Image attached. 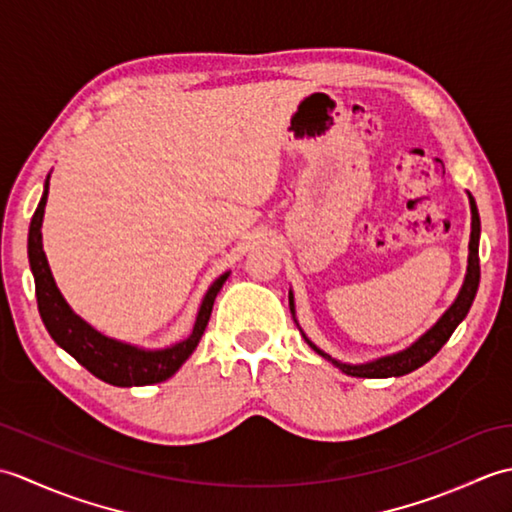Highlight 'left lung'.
Here are the masks:
<instances>
[{"instance_id":"obj_1","label":"left lung","mask_w":512,"mask_h":512,"mask_svg":"<svg viewBox=\"0 0 512 512\" xmlns=\"http://www.w3.org/2000/svg\"><path fill=\"white\" fill-rule=\"evenodd\" d=\"M469 202H471V242H469V264H466V275H464V284L458 292V297L449 306V310L442 314L438 323L433 325L431 330L424 332L416 343H411L407 350L389 354V356H380L376 361H369L363 365H347L336 361L330 354H325L319 350L306 334L303 339L312 347L314 352L323 356L325 361H330L334 367H339L343 374L347 376H356V378H391V376H405L413 369L422 367L427 361H431L433 356L440 352V347L451 339V334L455 328L462 323V319L469 314L473 299L477 295V286H480V213H477V204L473 200V195L469 193ZM290 299V312L292 319H295V297H292V290L288 292ZM297 323V319H295Z\"/></svg>"}]
</instances>
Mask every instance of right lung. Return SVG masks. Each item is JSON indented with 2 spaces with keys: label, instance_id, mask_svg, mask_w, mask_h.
I'll list each match as a JSON object with an SVG mask.
<instances>
[{
  "label": "right lung",
  "instance_id": "right-lung-1",
  "mask_svg": "<svg viewBox=\"0 0 512 512\" xmlns=\"http://www.w3.org/2000/svg\"><path fill=\"white\" fill-rule=\"evenodd\" d=\"M48 189L50 173L46 178V184H43V195L37 211L30 220L28 259L32 277H35V295L41 321L46 325V330L50 332L54 343L63 347L70 356H74L76 361L96 378H101L105 383L116 387L154 385L171 378L182 367V363L193 354L195 347H198L206 330V323L211 319L217 292H220L224 281L231 273L217 277L211 288L206 290L198 317H195L193 323V330L184 341L165 347V350H143V347L110 339V336L94 330L90 323H85L79 314H74L68 306V301H65L59 292L57 284H54V277L50 273L48 259L41 244V222L48 202Z\"/></svg>",
  "mask_w": 512,
  "mask_h": 512
}]
</instances>
